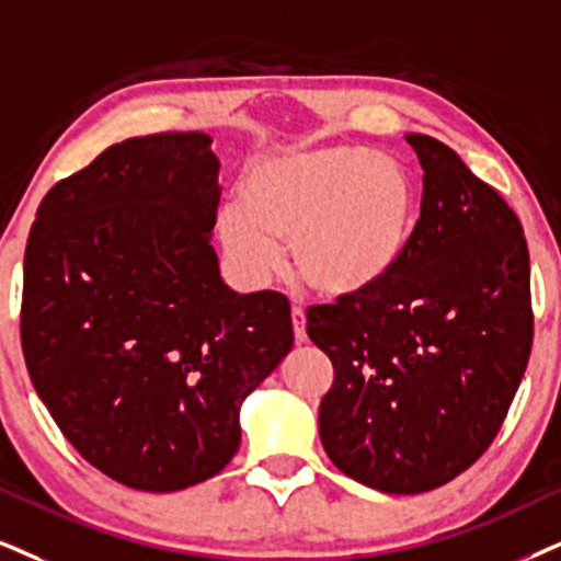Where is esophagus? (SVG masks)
I'll return each mask as SVG.
<instances>
[{"label": "esophagus", "mask_w": 561, "mask_h": 561, "mask_svg": "<svg viewBox=\"0 0 561 561\" xmlns=\"http://www.w3.org/2000/svg\"><path fill=\"white\" fill-rule=\"evenodd\" d=\"M291 322H294L296 343H307V314H304L301 307L291 309Z\"/></svg>", "instance_id": "34e87169"}]
</instances>
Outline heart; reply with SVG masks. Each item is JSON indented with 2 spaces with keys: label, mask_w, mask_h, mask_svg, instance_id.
<instances>
[{
  "label": "heart",
  "mask_w": 561,
  "mask_h": 561,
  "mask_svg": "<svg viewBox=\"0 0 561 561\" xmlns=\"http://www.w3.org/2000/svg\"><path fill=\"white\" fill-rule=\"evenodd\" d=\"M416 228V190L396 161L366 148L257 158L241 171L239 205L218 210L226 257L249 283L280 267L291 241L301 280L330 299L375 291L396 273Z\"/></svg>",
  "instance_id": "1"
}]
</instances>
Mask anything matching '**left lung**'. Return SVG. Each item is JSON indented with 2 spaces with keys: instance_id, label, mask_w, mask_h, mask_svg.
Here are the masks:
<instances>
[{
  "instance_id": "left-lung-1",
  "label": "left lung",
  "mask_w": 561,
  "mask_h": 561,
  "mask_svg": "<svg viewBox=\"0 0 561 561\" xmlns=\"http://www.w3.org/2000/svg\"><path fill=\"white\" fill-rule=\"evenodd\" d=\"M405 140L424 195L403 262L375 291L307 312V335L335 369L320 403L324 453L387 494L432 492L486 453L534 345L513 207L445 142Z\"/></svg>"
}]
</instances>
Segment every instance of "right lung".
I'll list each match as a JSON object with an SVG mask.
<instances>
[{"label":"right lung","mask_w":561,"mask_h":561,"mask_svg":"<svg viewBox=\"0 0 561 561\" xmlns=\"http://www.w3.org/2000/svg\"><path fill=\"white\" fill-rule=\"evenodd\" d=\"M205 133L116 142L41 199L20 341L38 398L90 466L140 492L224 471L239 408L294 345L283 294L226 286Z\"/></svg>","instance_id":"right-lung-1"}]
</instances>
